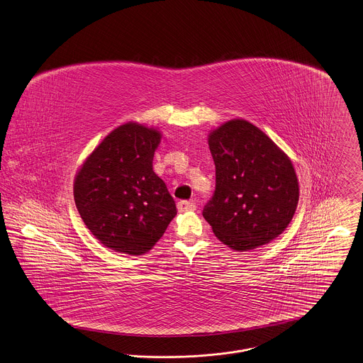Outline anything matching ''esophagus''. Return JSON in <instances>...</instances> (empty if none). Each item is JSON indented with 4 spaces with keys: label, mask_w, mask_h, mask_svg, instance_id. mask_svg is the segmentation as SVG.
I'll use <instances>...</instances> for the list:
<instances>
[{
    "label": "esophagus",
    "mask_w": 363,
    "mask_h": 363,
    "mask_svg": "<svg viewBox=\"0 0 363 363\" xmlns=\"http://www.w3.org/2000/svg\"><path fill=\"white\" fill-rule=\"evenodd\" d=\"M177 207H178L179 213H188V211H194L196 210V204L193 201H186V200L179 201Z\"/></svg>",
    "instance_id": "esophagus-1"
}]
</instances>
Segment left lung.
<instances>
[{"label": "left lung", "instance_id": "1", "mask_svg": "<svg viewBox=\"0 0 363 363\" xmlns=\"http://www.w3.org/2000/svg\"><path fill=\"white\" fill-rule=\"evenodd\" d=\"M208 145L216 184L203 216L213 235L238 252L269 244L288 228L298 207L291 159L244 119L213 130Z\"/></svg>", "mask_w": 363, "mask_h": 363}]
</instances>
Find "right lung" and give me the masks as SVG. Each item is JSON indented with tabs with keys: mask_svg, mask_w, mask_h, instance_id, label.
Here are the masks:
<instances>
[{
	"mask_svg": "<svg viewBox=\"0 0 363 363\" xmlns=\"http://www.w3.org/2000/svg\"><path fill=\"white\" fill-rule=\"evenodd\" d=\"M162 134L128 122L93 150L74 182V199L86 228L121 254L143 255L177 215L175 201L152 169Z\"/></svg>",
	"mask_w": 363,
	"mask_h": 363,
	"instance_id": "1",
	"label": "right lung"
}]
</instances>
